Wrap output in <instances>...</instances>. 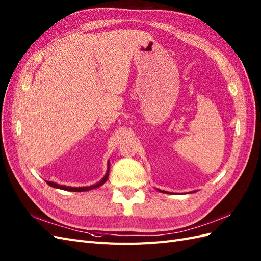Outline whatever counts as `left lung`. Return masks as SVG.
Returning a JSON list of instances; mask_svg holds the SVG:
<instances>
[{"instance_id":"8db88e82","label":"left lung","mask_w":261,"mask_h":261,"mask_svg":"<svg viewBox=\"0 0 261 261\" xmlns=\"http://www.w3.org/2000/svg\"><path fill=\"white\" fill-rule=\"evenodd\" d=\"M158 191H159V192H162V191H160V189H158ZM162 193H168V192H162Z\"/></svg>"}]
</instances>
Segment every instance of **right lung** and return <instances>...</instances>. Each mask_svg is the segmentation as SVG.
<instances>
[{
  "mask_svg": "<svg viewBox=\"0 0 261 261\" xmlns=\"http://www.w3.org/2000/svg\"><path fill=\"white\" fill-rule=\"evenodd\" d=\"M109 171H110V163L108 162V171L106 173V175L103 176V178H102L100 181H98V183H96L94 185H91V186H86V187H70V186H65V185H60V184H57L54 183V181H49V180H45L46 183H48L50 186L54 187V188H59V189H63V191H69V192H86V191H90V189H94L97 187H100L102 184H105L108 177H109Z\"/></svg>",
  "mask_w": 261,
  "mask_h": 261,
  "instance_id": "add662e5",
  "label": "right lung"
}]
</instances>
